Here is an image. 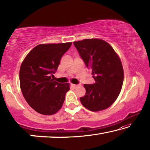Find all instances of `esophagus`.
I'll use <instances>...</instances> for the list:
<instances>
[{"label":"esophagus","mask_w":150,"mask_h":150,"mask_svg":"<svg viewBox=\"0 0 150 150\" xmlns=\"http://www.w3.org/2000/svg\"><path fill=\"white\" fill-rule=\"evenodd\" d=\"M71 87H72L73 88H74V89H75V88H76V87H79V85H74V84H71Z\"/></svg>","instance_id":"obj_1"}]
</instances>
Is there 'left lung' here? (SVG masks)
Instances as JSON below:
<instances>
[{"label": "left lung", "mask_w": 150, "mask_h": 150, "mask_svg": "<svg viewBox=\"0 0 150 150\" xmlns=\"http://www.w3.org/2000/svg\"><path fill=\"white\" fill-rule=\"evenodd\" d=\"M74 45L95 80L93 84L84 85L86 94L80 100L91 111L106 109L122 90L124 69L120 57L109 44L100 39H85Z\"/></svg>", "instance_id": "1"}]
</instances>
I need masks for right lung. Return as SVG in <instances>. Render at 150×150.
I'll list each match as a JSON object with an SVG mask.
<instances>
[{
    "mask_svg": "<svg viewBox=\"0 0 150 150\" xmlns=\"http://www.w3.org/2000/svg\"><path fill=\"white\" fill-rule=\"evenodd\" d=\"M71 42L40 44L26 55L20 69V85L26 101L39 113L51 115L58 111L65 100L69 84L52 79L61 57Z\"/></svg>",
    "mask_w": 150,
    "mask_h": 150,
    "instance_id": "right-lung-1",
    "label": "right lung"
}]
</instances>
